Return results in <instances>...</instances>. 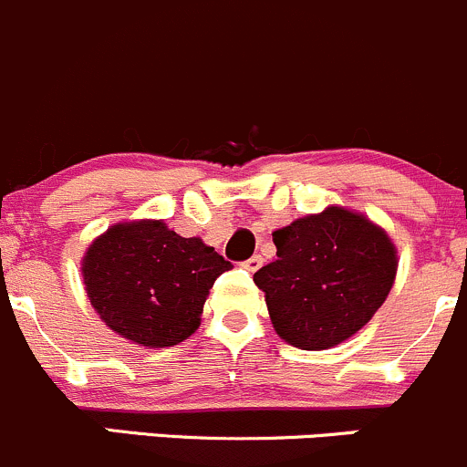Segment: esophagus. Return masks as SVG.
<instances>
[{"label": "esophagus", "instance_id": "1", "mask_svg": "<svg viewBox=\"0 0 467 467\" xmlns=\"http://www.w3.org/2000/svg\"><path fill=\"white\" fill-rule=\"evenodd\" d=\"M263 265V258L261 256H252V258H247V261L243 263V267L244 269H249V272H256L258 267Z\"/></svg>", "mask_w": 467, "mask_h": 467}]
</instances>
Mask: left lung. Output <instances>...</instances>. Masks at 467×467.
<instances>
[{
	"label": "left lung",
	"instance_id": "1",
	"mask_svg": "<svg viewBox=\"0 0 467 467\" xmlns=\"http://www.w3.org/2000/svg\"><path fill=\"white\" fill-rule=\"evenodd\" d=\"M276 261L254 274L274 330L301 350L353 337L387 301L398 272L391 235L358 211L326 206L276 229Z\"/></svg>",
	"mask_w": 467,
	"mask_h": 467
}]
</instances>
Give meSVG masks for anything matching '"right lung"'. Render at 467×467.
I'll return each mask as SVG.
<instances>
[{
  "mask_svg": "<svg viewBox=\"0 0 467 467\" xmlns=\"http://www.w3.org/2000/svg\"><path fill=\"white\" fill-rule=\"evenodd\" d=\"M232 267L204 240L182 238L163 220L112 224L80 261L85 292L105 326L146 348L189 339L215 278Z\"/></svg>",
  "mask_w": 467,
  "mask_h": 467,
  "instance_id": "1",
  "label": "right lung"
}]
</instances>
